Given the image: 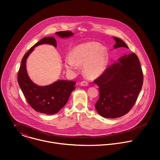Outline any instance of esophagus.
<instances>
[{"label":"esophagus","mask_w":160,"mask_h":160,"mask_svg":"<svg viewBox=\"0 0 160 160\" xmlns=\"http://www.w3.org/2000/svg\"><path fill=\"white\" fill-rule=\"evenodd\" d=\"M80 86H88V83L87 81H82L80 83Z\"/></svg>","instance_id":"1"}]
</instances>
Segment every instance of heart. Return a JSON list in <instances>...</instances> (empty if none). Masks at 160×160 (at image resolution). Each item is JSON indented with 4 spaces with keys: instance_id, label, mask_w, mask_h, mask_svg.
Returning <instances> with one entry per match:
<instances>
[{
    "instance_id": "obj_1",
    "label": "heart",
    "mask_w": 160,
    "mask_h": 160,
    "mask_svg": "<svg viewBox=\"0 0 160 160\" xmlns=\"http://www.w3.org/2000/svg\"><path fill=\"white\" fill-rule=\"evenodd\" d=\"M108 54L106 48L96 42H88L78 44L70 52V57L64 59L66 70L74 73L77 65L83 64L84 74L90 78H97L106 70Z\"/></svg>"
}]
</instances>
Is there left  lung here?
<instances>
[{
  "label": "left lung",
  "mask_w": 160,
  "mask_h": 160,
  "mask_svg": "<svg viewBox=\"0 0 160 160\" xmlns=\"http://www.w3.org/2000/svg\"><path fill=\"white\" fill-rule=\"evenodd\" d=\"M112 38L116 41L114 49H128L122 40ZM94 82L99 90V98L95 104L99 115L106 118L125 115L135 103L143 83L142 71L138 56L131 53L118 58Z\"/></svg>",
  "instance_id": "8db88e82"
}]
</instances>
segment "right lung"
Wrapping results in <instances>:
<instances>
[{
  "mask_svg": "<svg viewBox=\"0 0 160 160\" xmlns=\"http://www.w3.org/2000/svg\"><path fill=\"white\" fill-rule=\"evenodd\" d=\"M56 34L61 38H69L74 35L70 31L58 32ZM45 43L56 48V40L52 37H44L37 42L22 59L18 74V82L28 103L34 110L45 115H53L67 103L75 88L76 82L58 80L48 85L39 86L30 79L27 70V59L35 48Z\"/></svg>",
  "mask_w": 160,
  "mask_h": 160,
  "instance_id": "right-lung-1",
  "label": "right lung"
}]
</instances>
